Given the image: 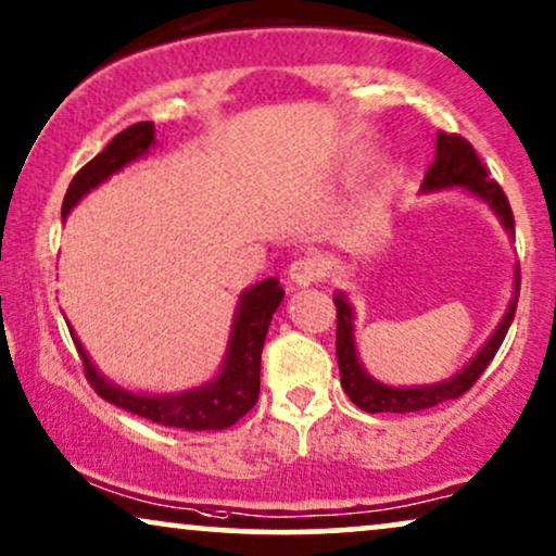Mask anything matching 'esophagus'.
Segmentation results:
<instances>
[{
  "mask_svg": "<svg viewBox=\"0 0 556 556\" xmlns=\"http://www.w3.org/2000/svg\"><path fill=\"white\" fill-rule=\"evenodd\" d=\"M320 277H323V266L315 256L294 258V262L290 264V269H287V279H290V282L298 285V287L313 285Z\"/></svg>",
  "mask_w": 556,
  "mask_h": 556,
  "instance_id": "34e87169",
  "label": "esophagus"
}]
</instances>
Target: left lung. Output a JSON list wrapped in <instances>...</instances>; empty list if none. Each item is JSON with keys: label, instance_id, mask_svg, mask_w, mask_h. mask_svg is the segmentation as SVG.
Returning <instances> with one entry per match:
<instances>
[{"label": "left lung", "instance_id": "left-lung-1", "mask_svg": "<svg viewBox=\"0 0 556 556\" xmlns=\"http://www.w3.org/2000/svg\"><path fill=\"white\" fill-rule=\"evenodd\" d=\"M442 188H465L472 195H478L480 201L491 205V211L501 218V224L506 231L514 236V211H510L508 198L503 188L495 180L488 177V169L483 162H480L478 152L472 150L468 139L460 135H447V131H440L438 135V154H434V162L429 165L425 182H421V190H442ZM519 266H516V279H514V298H510V305L498 323V328L488 343L480 348V353L470 361L468 366L463 368L460 374H455L453 379L432 383V387H387V383L371 379L361 366L358 353H355V340H353V309L348 305L345 294H336L332 302L338 307V330H336V353H338V368H340V383H343V391L348 399L355 406H361L364 412L379 414V412H421L432 409L442 402H450V399L463 396L472 383L480 379V374L485 371L488 364L493 361V355L498 353V348L506 338V332L514 323L516 315V302H519Z\"/></svg>", "mask_w": 556, "mask_h": 556}]
</instances>
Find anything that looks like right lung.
Returning <instances> with one entry per match:
<instances>
[{"label": "right lung", "instance_id": "right-lung-1", "mask_svg": "<svg viewBox=\"0 0 556 556\" xmlns=\"http://www.w3.org/2000/svg\"><path fill=\"white\" fill-rule=\"evenodd\" d=\"M154 144V124L139 122L131 124L124 131L111 139L96 157L84 165L68 185V192L63 198V218L68 216L86 192L99 188L103 180L127 167L129 162L142 157ZM285 298V290L279 287V279H264L254 287H249L241 294L239 309H236L231 340H228V353L224 368L216 379L182 394L165 396H144L131 394V391L116 387L109 379L96 371V366L88 358V353L80 345L76 332H71L73 343L78 348L80 361H84L86 379L91 383L96 394L106 399L109 404L122 406L137 417H144L154 425L180 427V429H226L239 421L258 399V368H262V348L266 330H269L271 315L277 313L279 302Z\"/></svg>", "mask_w": 556, "mask_h": 556}]
</instances>
